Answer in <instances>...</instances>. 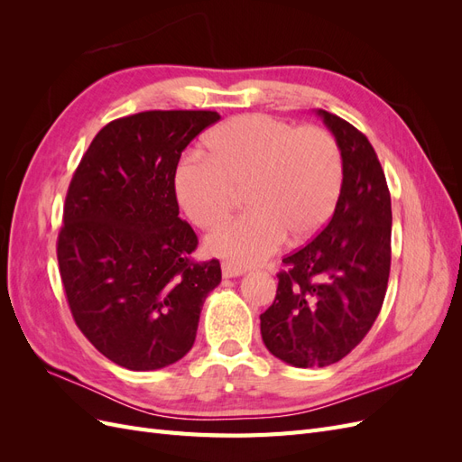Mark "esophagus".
I'll list each match as a JSON object with an SVG mask.
<instances>
[{
	"label": "esophagus",
	"instance_id": "esophagus-1",
	"mask_svg": "<svg viewBox=\"0 0 462 462\" xmlns=\"http://www.w3.org/2000/svg\"><path fill=\"white\" fill-rule=\"evenodd\" d=\"M221 273H223V277H239V275L245 273V270L241 268V265H236V263L223 262L221 263Z\"/></svg>",
	"mask_w": 462,
	"mask_h": 462
}]
</instances>
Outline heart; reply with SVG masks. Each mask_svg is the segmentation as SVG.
Listing matches in <instances>:
<instances>
[{
  "mask_svg": "<svg viewBox=\"0 0 462 462\" xmlns=\"http://www.w3.org/2000/svg\"><path fill=\"white\" fill-rule=\"evenodd\" d=\"M208 156L189 153L175 171L180 209L200 229L229 216L236 190L250 208L208 236L209 253L254 263L287 241L299 245L326 227L339 204L345 163L321 127H295L262 114L233 117L204 138Z\"/></svg>",
  "mask_w": 462,
  "mask_h": 462,
  "instance_id": "heart-1",
  "label": "heart"
}]
</instances>
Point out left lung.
I'll list each match as a JSON object with an SVG mask.
<instances>
[{
  "instance_id": "obj_1",
  "label": "left lung",
  "mask_w": 462,
  "mask_h": 462,
  "mask_svg": "<svg viewBox=\"0 0 462 462\" xmlns=\"http://www.w3.org/2000/svg\"><path fill=\"white\" fill-rule=\"evenodd\" d=\"M339 143L345 180L328 226L283 258L275 300L260 316L263 345L297 368L339 362L382 310L391 268V197L368 138L318 109Z\"/></svg>"
}]
</instances>
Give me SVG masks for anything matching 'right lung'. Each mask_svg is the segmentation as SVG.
<instances>
[{
	"label": "right lung",
	"mask_w": 462,
	"mask_h": 462,
	"mask_svg": "<svg viewBox=\"0 0 462 462\" xmlns=\"http://www.w3.org/2000/svg\"><path fill=\"white\" fill-rule=\"evenodd\" d=\"M217 111H143L94 136L67 190L58 262L69 309L116 365L148 372L183 358L219 262H192L199 236L179 217L180 153Z\"/></svg>",
	"instance_id": "obj_1"
}]
</instances>
